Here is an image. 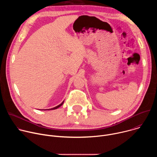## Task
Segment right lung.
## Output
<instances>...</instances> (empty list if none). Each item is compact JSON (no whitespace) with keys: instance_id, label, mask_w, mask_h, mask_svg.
<instances>
[{"instance_id":"obj_1","label":"right lung","mask_w":157,"mask_h":157,"mask_svg":"<svg viewBox=\"0 0 157 157\" xmlns=\"http://www.w3.org/2000/svg\"><path fill=\"white\" fill-rule=\"evenodd\" d=\"M63 102H64V101L60 104H59L58 105H57V106H56V107H53V108H51V109H45V110H54V109H58V107H59L60 106H61L62 105H63ZM41 110H43V109H41Z\"/></svg>"}]
</instances>
